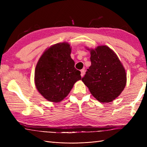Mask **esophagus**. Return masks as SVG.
I'll use <instances>...</instances> for the list:
<instances>
[{
  "instance_id": "1",
  "label": "esophagus",
  "mask_w": 147,
  "mask_h": 147,
  "mask_svg": "<svg viewBox=\"0 0 147 147\" xmlns=\"http://www.w3.org/2000/svg\"><path fill=\"white\" fill-rule=\"evenodd\" d=\"M84 70L82 69V70H81V76H82V77H83L84 76Z\"/></svg>"
}]
</instances>
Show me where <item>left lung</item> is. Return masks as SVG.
<instances>
[{"label":"left lung","mask_w":147,"mask_h":147,"mask_svg":"<svg viewBox=\"0 0 147 147\" xmlns=\"http://www.w3.org/2000/svg\"><path fill=\"white\" fill-rule=\"evenodd\" d=\"M90 51L91 65L82 80L91 94L102 103L112 102L126 86L125 69L113 50L100 45Z\"/></svg>","instance_id":"left-lung-1"}]
</instances>
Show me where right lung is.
<instances>
[{
    "label": "right lung",
    "instance_id": "obj_1",
    "mask_svg": "<svg viewBox=\"0 0 147 147\" xmlns=\"http://www.w3.org/2000/svg\"><path fill=\"white\" fill-rule=\"evenodd\" d=\"M68 42L57 43L48 48L40 57L35 69L34 82L44 98L52 102L63 100L74 84L80 80L81 72L71 58Z\"/></svg>",
    "mask_w": 147,
    "mask_h": 147
}]
</instances>
